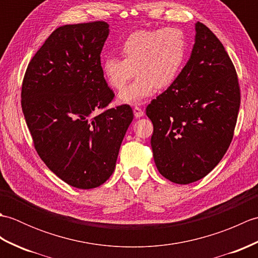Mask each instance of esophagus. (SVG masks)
<instances>
[{"label": "esophagus", "mask_w": 258, "mask_h": 258, "mask_svg": "<svg viewBox=\"0 0 258 258\" xmlns=\"http://www.w3.org/2000/svg\"><path fill=\"white\" fill-rule=\"evenodd\" d=\"M133 112H134V116H135L136 118H139V117L143 116V115H144L143 109H142V108L139 107V106H134V107H133Z\"/></svg>", "instance_id": "esophagus-1"}]
</instances>
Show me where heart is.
<instances>
[{"label": "heart", "instance_id": "1", "mask_svg": "<svg viewBox=\"0 0 258 258\" xmlns=\"http://www.w3.org/2000/svg\"><path fill=\"white\" fill-rule=\"evenodd\" d=\"M122 58L106 56L102 72L107 84L119 93L122 103L136 104L149 97L155 89H166L176 80L187 54L184 32L177 27L143 30L131 34L119 46Z\"/></svg>", "mask_w": 258, "mask_h": 258}]
</instances>
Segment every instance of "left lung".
<instances>
[{"label":"left lung","instance_id":"left-lung-1","mask_svg":"<svg viewBox=\"0 0 258 258\" xmlns=\"http://www.w3.org/2000/svg\"><path fill=\"white\" fill-rule=\"evenodd\" d=\"M190 58L146 107L155 165L176 184L196 182L225 155L240 105L238 78L221 41L197 22Z\"/></svg>","mask_w":258,"mask_h":258}]
</instances>
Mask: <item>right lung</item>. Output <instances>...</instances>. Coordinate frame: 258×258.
I'll use <instances>...</instances> for the list:
<instances>
[{"label": "right lung", "instance_id": "add662e5", "mask_svg": "<svg viewBox=\"0 0 258 258\" xmlns=\"http://www.w3.org/2000/svg\"><path fill=\"white\" fill-rule=\"evenodd\" d=\"M108 31L104 21L57 27L22 83V111L38 156L76 188H95L109 178L134 116L127 104L107 108L114 92L101 52Z\"/></svg>", "mask_w": 258, "mask_h": 258}]
</instances>
